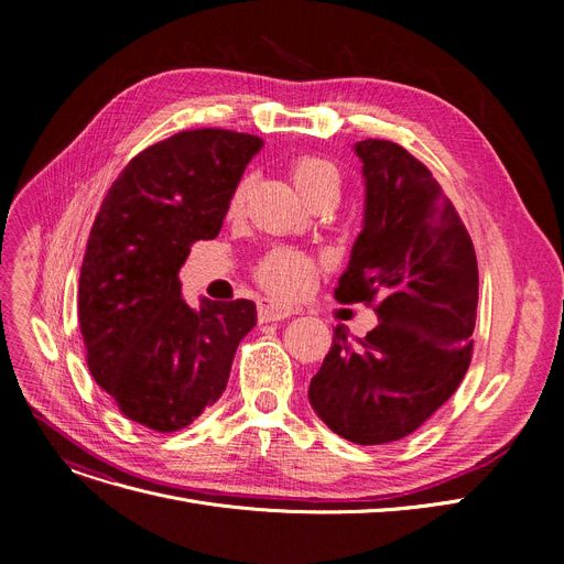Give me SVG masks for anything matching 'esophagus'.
I'll use <instances>...</instances> for the list:
<instances>
[{"instance_id": "esophagus-1", "label": "esophagus", "mask_w": 564, "mask_h": 564, "mask_svg": "<svg viewBox=\"0 0 564 564\" xmlns=\"http://www.w3.org/2000/svg\"><path fill=\"white\" fill-rule=\"evenodd\" d=\"M294 313H297V311L290 308V306L274 304V302H260V306H258L260 322H279V319H285V317L294 315Z\"/></svg>"}]
</instances>
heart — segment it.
Returning a JSON list of instances; mask_svg holds the SVG:
<instances>
[{
	"label": "heart",
	"mask_w": 564,
	"mask_h": 564,
	"mask_svg": "<svg viewBox=\"0 0 564 564\" xmlns=\"http://www.w3.org/2000/svg\"><path fill=\"white\" fill-rule=\"evenodd\" d=\"M288 175L292 185L297 187V192L313 205L319 200H336L338 196L340 175L329 160H324L319 155H311V153L294 155L288 162ZM249 189H251L249 175H242L240 181L232 185L224 207L228 219L242 215ZM315 276H317V262L311 256L288 247H279V249H272L270 253H264L253 267L256 283L276 300L302 297V294L311 290Z\"/></svg>",
	"instance_id": "obj_1"
}]
</instances>
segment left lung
I'll return each instance as SVG.
<instances>
[{
  "label": "left lung",
  "instance_id": "1",
  "mask_svg": "<svg viewBox=\"0 0 564 564\" xmlns=\"http://www.w3.org/2000/svg\"><path fill=\"white\" fill-rule=\"evenodd\" d=\"M366 224L336 288L381 322L357 343L338 324L308 400L359 446L416 432L462 383L478 317V258L453 200L432 171L387 139L357 143Z\"/></svg>",
  "mask_w": 564,
  "mask_h": 564
}]
</instances>
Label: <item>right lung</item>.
<instances>
[{
  "instance_id": "right-lung-1",
  "label": "right lung",
  "mask_w": 564,
  "mask_h": 564,
  "mask_svg": "<svg viewBox=\"0 0 564 564\" xmlns=\"http://www.w3.org/2000/svg\"><path fill=\"white\" fill-rule=\"evenodd\" d=\"M260 145L221 128L148 145L91 226L77 292L86 364L123 416L148 430L177 432L213 406L256 327L249 300L187 306L177 270L194 242L219 235L226 198Z\"/></svg>"
}]
</instances>
